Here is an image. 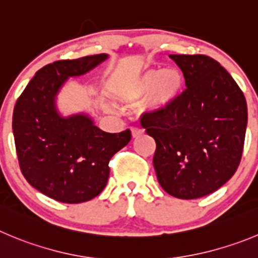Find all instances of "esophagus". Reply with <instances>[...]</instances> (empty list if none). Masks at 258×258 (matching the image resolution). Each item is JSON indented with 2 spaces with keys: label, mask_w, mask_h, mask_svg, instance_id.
Masks as SVG:
<instances>
[{
  "label": "esophagus",
  "mask_w": 258,
  "mask_h": 258,
  "mask_svg": "<svg viewBox=\"0 0 258 258\" xmlns=\"http://www.w3.org/2000/svg\"><path fill=\"white\" fill-rule=\"evenodd\" d=\"M131 134H132V137H134V139H137V137H140L141 135H144V130L137 128V127H132Z\"/></svg>",
  "instance_id": "1"
}]
</instances>
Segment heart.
Masks as SVG:
<instances>
[{
  "instance_id": "1",
  "label": "heart",
  "mask_w": 258,
  "mask_h": 258,
  "mask_svg": "<svg viewBox=\"0 0 258 258\" xmlns=\"http://www.w3.org/2000/svg\"><path fill=\"white\" fill-rule=\"evenodd\" d=\"M159 85L162 98L156 90ZM183 88V75L175 67L167 69H148L130 81L118 84L114 94L126 104H139L143 115L158 118L167 114L174 108Z\"/></svg>"
}]
</instances>
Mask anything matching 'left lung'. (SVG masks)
Wrapping results in <instances>:
<instances>
[{"label":"left lung","instance_id":"8db88e82","mask_svg":"<svg viewBox=\"0 0 258 258\" xmlns=\"http://www.w3.org/2000/svg\"><path fill=\"white\" fill-rule=\"evenodd\" d=\"M186 90L174 108L143 122L156 143L154 168L167 194L182 200L210 195L233 177L247 128V102L229 72L204 54H170Z\"/></svg>","mask_w":258,"mask_h":258}]
</instances>
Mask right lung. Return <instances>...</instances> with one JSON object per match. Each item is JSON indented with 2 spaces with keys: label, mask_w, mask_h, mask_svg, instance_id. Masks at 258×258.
Listing matches in <instances>:
<instances>
[{
  "label": "right lung",
  "mask_w": 258,
  "mask_h": 258,
  "mask_svg": "<svg viewBox=\"0 0 258 258\" xmlns=\"http://www.w3.org/2000/svg\"><path fill=\"white\" fill-rule=\"evenodd\" d=\"M108 59L100 53L47 64L29 81L14 108L13 131L25 179L64 204L89 201L104 189L109 160L131 140V131L108 134L85 113L63 117L56 98L69 78L88 74Z\"/></svg>",
  "instance_id": "obj_1"
}]
</instances>
